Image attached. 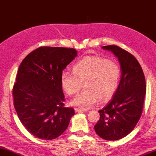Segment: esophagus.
I'll use <instances>...</instances> for the list:
<instances>
[{
	"instance_id": "34e87169",
	"label": "esophagus",
	"mask_w": 156,
	"mask_h": 156,
	"mask_svg": "<svg viewBox=\"0 0 156 156\" xmlns=\"http://www.w3.org/2000/svg\"><path fill=\"white\" fill-rule=\"evenodd\" d=\"M87 110V109H83L80 108H75V111L77 113H82V112H86Z\"/></svg>"
}]
</instances>
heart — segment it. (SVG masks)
Segmentation results:
<instances>
[{
  "mask_svg": "<svg viewBox=\"0 0 156 156\" xmlns=\"http://www.w3.org/2000/svg\"><path fill=\"white\" fill-rule=\"evenodd\" d=\"M120 76V67L115 62L89 56L74 64L73 72H62L61 84L66 94L74 95L84 83L85 90L70 103L80 108L88 109L99 100L106 102L112 98L119 84Z\"/></svg>",
  "mask_w": 156,
  "mask_h": 156,
  "instance_id": "b5f03b06",
  "label": "heart"
}]
</instances>
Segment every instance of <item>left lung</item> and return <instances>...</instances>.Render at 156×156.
Returning <instances> with one entry per match:
<instances>
[{"mask_svg": "<svg viewBox=\"0 0 156 156\" xmlns=\"http://www.w3.org/2000/svg\"><path fill=\"white\" fill-rule=\"evenodd\" d=\"M102 48L111 51L118 58L122 72L112 99L99 111L100 118L94 130L102 139L115 141L129 134L140 119L146 92V80L141 65L129 52L115 45Z\"/></svg>", "mask_w": 156, "mask_h": 156, "instance_id": "8db88e82", "label": "left lung"}]
</instances>
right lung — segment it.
<instances>
[{
    "label": "right lung",
    "mask_w": 156,
    "mask_h": 156,
    "mask_svg": "<svg viewBox=\"0 0 156 156\" xmlns=\"http://www.w3.org/2000/svg\"><path fill=\"white\" fill-rule=\"evenodd\" d=\"M76 56L73 48L45 46L32 51L20 65L14 106L21 122L36 138L59 136L75 114L73 108L64 107L61 75Z\"/></svg>",
    "instance_id": "1"
}]
</instances>
